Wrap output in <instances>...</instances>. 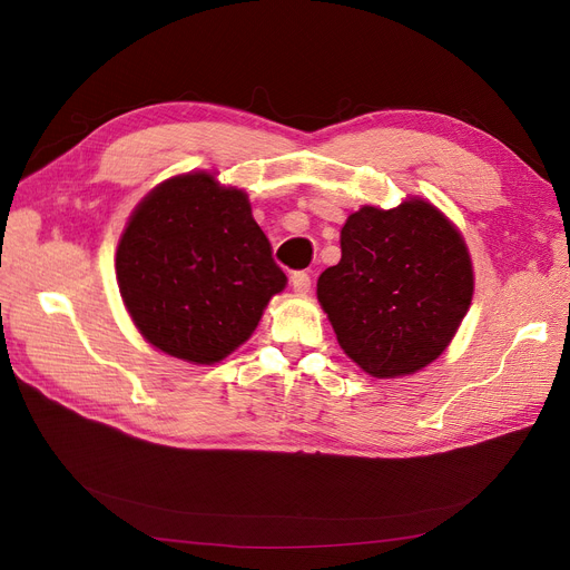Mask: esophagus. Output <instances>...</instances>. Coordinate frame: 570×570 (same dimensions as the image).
<instances>
[{"instance_id": "34e87169", "label": "esophagus", "mask_w": 570, "mask_h": 570, "mask_svg": "<svg viewBox=\"0 0 570 570\" xmlns=\"http://www.w3.org/2000/svg\"><path fill=\"white\" fill-rule=\"evenodd\" d=\"M291 286H293V291H297V293H307V291L312 288V277H309V273H305V269H297V273L291 275Z\"/></svg>"}]
</instances>
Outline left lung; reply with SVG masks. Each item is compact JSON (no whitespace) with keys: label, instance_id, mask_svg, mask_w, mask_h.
I'll return each instance as SVG.
<instances>
[{"label":"left lung","instance_id":"8db88e82","mask_svg":"<svg viewBox=\"0 0 570 570\" xmlns=\"http://www.w3.org/2000/svg\"><path fill=\"white\" fill-rule=\"evenodd\" d=\"M342 261L316 293L344 353L367 374L417 372L443 353L473 295L458 228L425 200L361 207L340 235Z\"/></svg>","mask_w":570,"mask_h":570}]
</instances>
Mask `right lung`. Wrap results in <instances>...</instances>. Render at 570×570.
<instances>
[{
	"mask_svg": "<svg viewBox=\"0 0 570 570\" xmlns=\"http://www.w3.org/2000/svg\"><path fill=\"white\" fill-rule=\"evenodd\" d=\"M115 269L140 335L196 365L249 340L286 286L247 196L207 173L173 177L136 207Z\"/></svg>",
	"mask_w": 570,
	"mask_h": 570,
	"instance_id": "1",
	"label": "right lung"
}]
</instances>
